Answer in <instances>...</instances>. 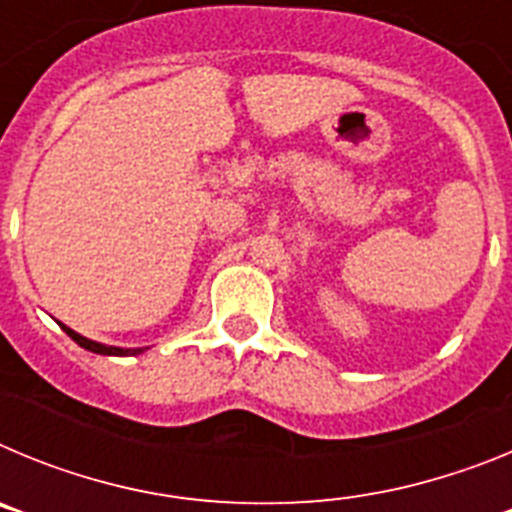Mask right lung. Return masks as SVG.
<instances>
[{"label": "right lung", "mask_w": 512, "mask_h": 512, "mask_svg": "<svg viewBox=\"0 0 512 512\" xmlns=\"http://www.w3.org/2000/svg\"><path fill=\"white\" fill-rule=\"evenodd\" d=\"M66 333H69L71 338H74L76 343H79L81 348H87V351H94V354H104V356H133V354H140V348H115V346H104V343H97V341H89V338L79 336L76 330L66 328V325H61Z\"/></svg>", "instance_id": "add662e5"}]
</instances>
